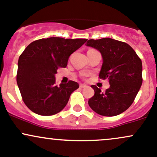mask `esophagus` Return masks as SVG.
<instances>
[{
    "label": "esophagus",
    "instance_id": "esophagus-1",
    "mask_svg": "<svg viewBox=\"0 0 157 157\" xmlns=\"http://www.w3.org/2000/svg\"><path fill=\"white\" fill-rule=\"evenodd\" d=\"M80 87L81 89H83V88H86V87H87V86L85 85V84H80Z\"/></svg>",
    "mask_w": 157,
    "mask_h": 157
}]
</instances>
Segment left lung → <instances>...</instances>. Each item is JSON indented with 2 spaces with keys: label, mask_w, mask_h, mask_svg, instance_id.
<instances>
[{
  "label": "left lung",
  "mask_w": 157,
  "mask_h": 157,
  "mask_svg": "<svg viewBox=\"0 0 157 157\" xmlns=\"http://www.w3.org/2000/svg\"><path fill=\"white\" fill-rule=\"evenodd\" d=\"M86 45L101 52L103 63L99 78L108 79L110 83L105 92L91 86L95 95L89 100V105L101 116L120 114L131 106L142 84L141 59L128 44L114 39H91Z\"/></svg>",
  "instance_id": "1"
}]
</instances>
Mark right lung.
<instances>
[{
  "label": "right lung",
  "instance_id": "1",
  "mask_svg": "<svg viewBox=\"0 0 157 157\" xmlns=\"http://www.w3.org/2000/svg\"><path fill=\"white\" fill-rule=\"evenodd\" d=\"M86 40L53 37L33 41L25 49L18 61L16 81L23 101L31 111L51 116L66 106L79 84L69 80L58 86L55 74L67 66L69 56Z\"/></svg>",
  "mask_w": 157,
  "mask_h": 157
}]
</instances>
